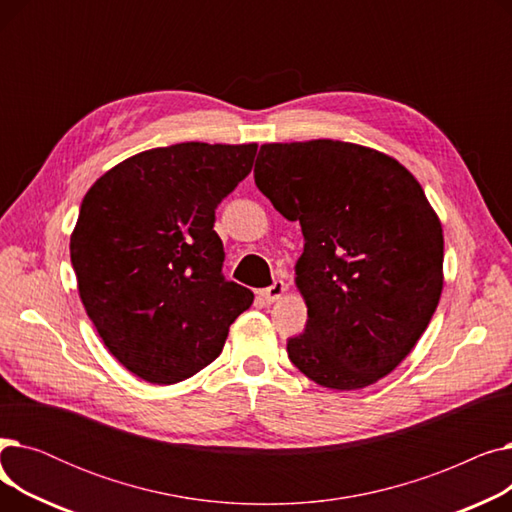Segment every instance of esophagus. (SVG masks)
<instances>
[{"label":"esophagus","mask_w":512,"mask_h":512,"mask_svg":"<svg viewBox=\"0 0 512 512\" xmlns=\"http://www.w3.org/2000/svg\"><path fill=\"white\" fill-rule=\"evenodd\" d=\"M286 292V284L282 282V280H276L272 286H267V288H263L259 294H261V299L265 301V303H274V301H278L282 294Z\"/></svg>","instance_id":"34e87169"}]
</instances>
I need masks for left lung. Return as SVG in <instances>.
Masks as SVG:
<instances>
[{
	"instance_id": "1",
	"label": "left lung",
	"mask_w": 512,
	"mask_h": 512,
	"mask_svg": "<svg viewBox=\"0 0 512 512\" xmlns=\"http://www.w3.org/2000/svg\"><path fill=\"white\" fill-rule=\"evenodd\" d=\"M255 184L305 236L294 270L307 326L288 338L290 361L332 390L382 380L444 284L442 224L421 184L380 151L330 139L261 145Z\"/></svg>"
}]
</instances>
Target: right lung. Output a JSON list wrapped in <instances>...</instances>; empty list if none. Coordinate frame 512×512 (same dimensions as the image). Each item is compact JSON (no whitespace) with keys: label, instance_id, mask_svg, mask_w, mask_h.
<instances>
[{"label":"right lung","instance_id":"obj_1","mask_svg":"<svg viewBox=\"0 0 512 512\" xmlns=\"http://www.w3.org/2000/svg\"><path fill=\"white\" fill-rule=\"evenodd\" d=\"M257 145L178 143L124 159L83 199L70 236L78 294L103 344L151 384L191 378L222 353L253 292L222 274L215 209Z\"/></svg>","mask_w":512,"mask_h":512}]
</instances>
